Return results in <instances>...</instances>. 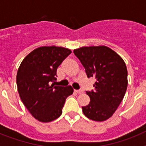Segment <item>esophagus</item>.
Segmentation results:
<instances>
[{
  "label": "esophagus",
  "mask_w": 146,
  "mask_h": 146,
  "mask_svg": "<svg viewBox=\"0 0 146 146\" xmlns=\"http://www.w3.org/2000/svg\"><path fill=\"white\" fill-rule=\"evenodd\" d=\"M74 92L77 93V94H81L82 93V90H74Z\"/></svg>",
  "instance_id": "34e87169"
}]
</instances>
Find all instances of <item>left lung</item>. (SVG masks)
Masks as SVG:
<instances>
[{
    "label": "left lung",
    "mask_w": 146,
    "mask_h": 146,
    "mask_svg": "<svg viewBox=\"0 0 146 146\" xmlns=\"http://www.w3.org/2000/svg\"><path fill=\"white\" fill-rule=\"evenodd\" d=\"M88 77L96 78L94 91H86L90 97L88 105L82 107L87 118L106 121L115 112L126 93L127 69L116 52L106 46L82 47L74 50Z\"/></svg>",
    "instance_id": "8db88e82"
}]
</instances>
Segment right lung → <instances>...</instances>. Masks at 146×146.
I'll return each mask as SVG.
<instances>
[{
	"label": "right lung",
	"mask_w": 146,
	"mask_h": 146,
	"mask_svg": "<svg viewBox=\"0 0 146 146\" xmlns=\"http://www.w3.org/2000/svg\"><path fill=\"white\" fill-rule=\"evenodd\" d=\"M72 51L61 47H40L30 52L20 64L17 86L22 102L36 119L54 121L62 113L66 99L73 94L71 86H55L58 67Z\"/></svg>",
	"instance_id": "add662e5"
}]
</instances>
